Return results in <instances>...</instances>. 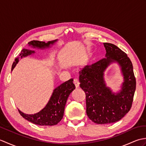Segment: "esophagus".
<instances>
[{
	"mask_svg": "<svg viewBox=\"0 0 146 146\" xmlns=\"http://www.w3.org/2000/svg\"><path fill=\"white\" fill-rule=\"evenodd\" d=\"M74 84H75L76 88H79L80 86V82H79V80L78 79H74Z\"/></svg>",
	"mask_w": 146,
	"mask_h": 146,
	"instance_id": "1",
	"label": "esophagus"
}]
</instances>
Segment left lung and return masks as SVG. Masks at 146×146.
Here are the masks:
<instances>
[{
	"mask_svg": "<svg viewBox=\"0 0 146 146\" xmlns=\"http://www.w3.org/2000/svg\"><path fill=\"white\" fill-rule=\"evenodd\" d=\"M107 58L101 59L80 71V86L86 95V114L93 122L105 124L117 122L125 115L132 107L136 88V80L132 62L125 52L111 43L104 42ZM121 65L125 82L123 89L114 95L106 87L103 72L111 62Z\"/></svg>",
	"mask_w": 146,
	"mask_h": 146,
	"instance_id": "obj_1",
	"label": "left lung"
}]
</instances>
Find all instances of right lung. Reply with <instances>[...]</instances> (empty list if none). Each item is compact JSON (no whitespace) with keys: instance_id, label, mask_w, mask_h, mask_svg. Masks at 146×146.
Instances as JSON below:
<instances>
[{"instance_id":"right-lung-1","label":"right lung","mask_w":146,"mask_h":146,"mask_svg":"<svg viewBox=\"0 0 146 146\" xmlns=\"http://www.w3.org/2000/svg\"><path fill=\"white\" fill-rule=\"evenodd\" d=\"M56 40L45 43L43 41L34 40L29 42L28 44L35 48H45L49 47V45L52 44ZM33 52H35V51L29 49H23L19 56L15 59V61H14L12 66V70L17 63L19 58L26 56ZM73 79H70L55 88L48 104L39 112L34 115H27L18 110L19 112L24 119L36 125L49 126L56 125L63 117L64 107L68 97L75 89V86L73 84Z\"/></svg>"}]
</instances>
